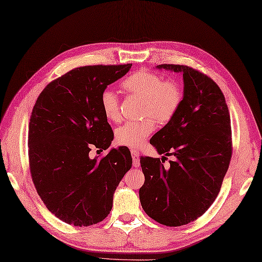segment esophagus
<instances>
[{
	"mask_svg": "<svg viewBox=\"0 0 262 262\" xmlns=\"http://www.w3.org/2000/svg\"><path fill=\"white\" fill-rule=\"evenodd\" d=\"M131 156L133 159V167L139 168L140 165V153L136 150H131Z\"/></svg>",
	"mask_w": 262,
	"mask_h": 262,
	"instance_id": "1",
	"label": "esophagus"
}]
</instances>
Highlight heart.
<instances>
[{"instance_id":"obj_1","label":"heart","mask_w":262,"mask_h":262,"mask_svg":"<svg viewBox=\"0 0 262 262\" xmlns=\"http://www.w3.org/2000/svg\"><path fill=\"white\" fill-rule=\"evenodd\" d=\"M127 92L143 99L142 113L149 116L139 122H126L116 131V140L121 145L139 148L155 130V118L159 123H167L176 116L183 99L182 89L176 81H163L160 75L148 70L132 73L122 82ZM101 107L106 119L120 118L119 99L110 89L101 94Z\"/></svg>"}]
</instances>
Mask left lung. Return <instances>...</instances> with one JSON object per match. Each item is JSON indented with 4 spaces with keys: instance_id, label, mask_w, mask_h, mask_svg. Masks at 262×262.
I'll list each match as a JSON object with an SVG mask.
<instances>
[{
    "instance_id": "1",
    "label": "left lung",
    "mask_w": 262,
    "mask_h": 262,
    "mask_svg": "<svg viewBox=\"0 0 262 262\" xmlns=\"http://www.w3.org/2000/svg\"><path fill=\"white\" fill-rule=\"evenodd\" d=\"M156 68L183 76L179 110L150 140L162 158L176 160L164 168L160 159L141 157L139 196L152 219L179 227L205 213L220 192L232 153L230 116L225 95L207 75L186 66Z\"/></svg>"
}]
</instances>
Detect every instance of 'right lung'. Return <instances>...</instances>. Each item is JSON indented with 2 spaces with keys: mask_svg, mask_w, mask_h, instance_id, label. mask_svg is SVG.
Returning <instances> with one entry per match:
<instances>
[{
  "mask_svg": "<svg viewBox=\"0 0 262 262\" xmlns=\"http://www.w3.org/2000/svg\"><path fill=\"white\" fill-rule=\"evenodd\" d=\"M132 64L81 67L51 82L37 98L29 123L32 180L56 218L75 227L105 219L113 194L132 167L127 146L91 159L94 145L106 150L113 132L101 94Z\"/></svg>",
  "mask_w": 262,
  "mask_h": 262,
  "instance_id": "obj_1",
  "label": "right lung"
}]
</instances>
